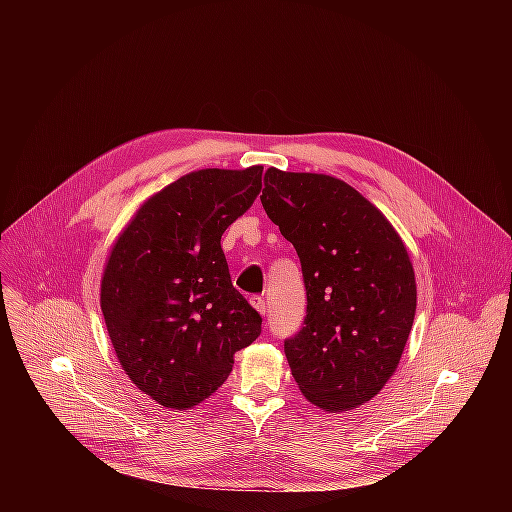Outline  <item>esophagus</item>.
Returning <instances> with one entry per match:
<instances>
[{
	"mask_svg": "<svg viewBox=\"0 0 512 512\" xmlns=\"http://www.w3.org/2000/svg\"><path fill=\"white\" fill-rule=\"evenodd\" d=\"M251 306H253L261 316H265V312H267V304H265V300H263L261 296H253V298H251Z\"/></svg>",
	"mask_w": 512,
	"mask_h": 512,
	"instance_id": "34e87169",
	"label": "esophagus"
}]
</instances>
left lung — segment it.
Masks as SVG:
<instances>
[{
    "instance_id": "left-lung-1",
    "label": "left lung",
    "mask_w": 512,
    "mask_h": 512,
    "mask_svg": "<svg viewBox=\"0 0 512 512\" xmlns=\"http://www.w3.org/2000/svg\"><path fill=\"white\" fill-rule=\"evenodd\" d=\"M261 204L296 247L308 296L302 330L285 356L302 395L340 413L371 401L397 371L417 285L389 218L328 174L269 168Z\"/></svg>"
}]
</instances>
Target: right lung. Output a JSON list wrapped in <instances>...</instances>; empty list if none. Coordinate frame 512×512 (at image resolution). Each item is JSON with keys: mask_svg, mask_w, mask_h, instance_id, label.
<instances>
[{"mask_svg": "<svg viewBox=\"0 0 512 512\" xmlns=\"http://www.w3.org/2000/svg\"><path fill=\"white\" fill-rule=\"evenodd\" d=\"M263 166L190 172L145 200L115 239L101 312L129 381L168 409L221 387L261 316L231 283L221 237L261 190Z\"/></svg>", "mask_w": 512, "mask_h": 512, "instance_id": "1", "label": "right lung"}]
</instances>
